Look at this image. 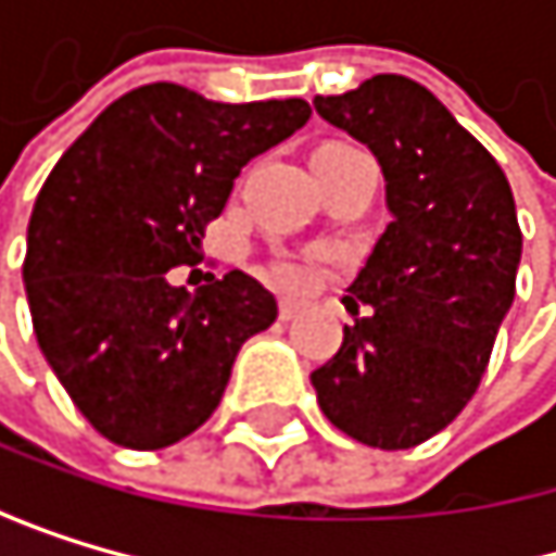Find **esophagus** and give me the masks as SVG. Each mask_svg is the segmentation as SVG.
I'll use <instances>...</instances> for the list:
<instances>
[{"instance_id": "34e87169", "label": "esophagus", "mask_w": 556, "mask_h": 556, "mask_svg": "<svg viewBox=\"0 0 556 556\" xmlns=\"http://www.w3.org/2000/svg\"><path fill=\"white\" fill-rule=\"evenodd\" d=\"M303 309H306V306H303L300 300H290V296L280 300V319H287V324H290V319H296Z\"/></svg>"}]
</instances>
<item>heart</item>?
<instances>
[{
	"mask_svg": "<svg viewBox=\"0 0 556 556\" xmlns=\"http://www.w3.org/2000/svg\"><path fill=\"white\" fill-rule=\"evenodd\" d=\"M276 273H280L283 280H296V266H287V263H283V266H276Z\"/></svg>",
	"mask_w": 556,
	"mask_h": 556,
	"instance_id": "obj_1",
	"label": "heart"
}]
</instances>
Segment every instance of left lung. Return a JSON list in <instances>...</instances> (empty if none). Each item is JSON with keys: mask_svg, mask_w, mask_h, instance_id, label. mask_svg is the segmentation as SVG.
<instances>
[{"mask_svg": "<svg viewBox=\"0 0 556 556\" xmlns=\"http://www.w3.org/2000/svg\"><path fill=\"white\" fill-rule=\"evenodd\" d=\"M313 105L377 156L390 223L343 296L353 327L309 380L346 437L407 451L467 407L486 370L520 266L514 193L497 160L407 76Z\"/></svg>", "mask_w": 556, "mask_h": 556, "instance_id": "8db88e82", "label": "left lung"}]
</instances>
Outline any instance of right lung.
Instances as JSON below:
<instances>
[{"instance_id": "right-lung-1", "label": "right lung", "mask_w": 556, "mask_h": 556, "mask_svg": "<svg viewBox=\"0 0 556 556\" xmlns=\"http://www.w3.org/2000/svg\"><path fill=\"white\" fill-rule=\"evenodd\" d=\"M309 119L303 99L213 102L149 83L96 116L62 153L29 219L23 266L33 330L79 414L132 451L203 427L240 346L276 300L232 269L189 293L193 263L240 169Z\"/></svg>"}]
</instances>
